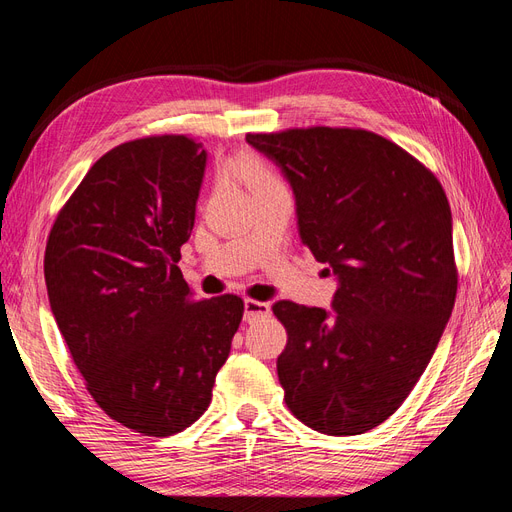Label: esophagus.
I'll return each instance as SVG.
<instances>
[{
    "label": "esophagus",
    "instance_id": "obj_1",
    "mask_svg": "<svg viewBox=\"0 0 512 512\" xmlns=\"http://www.w3.org/2000/svg\"><path fill=\"white\" fill-rule=\"evenodd\" d=\"M243 320L245 322H254L258 318H265L271 314V305L269 303H262V301H254V299H245L243 305Z\"/></svg>",
    "mask_w": 512,
    "mask_h": 512
}]
</instances>
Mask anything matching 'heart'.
<instances>
[{"label": "heart", "instance_id": "obj_1", "mask_svg": "<svg viewBox=\"0 0 512 512\" xmlns=\"http://www.w3.org/2000/svg\"><path fill=\"white\" fill-rule=\"evenodd\" d=\"M230 170L232 173H237L254 192L265 188V185L280 183V179L271 173L269 166L256 158H239L230 164Z\"/></svg>", "mask_w": 512, "mask_h": 512}]
</instances>
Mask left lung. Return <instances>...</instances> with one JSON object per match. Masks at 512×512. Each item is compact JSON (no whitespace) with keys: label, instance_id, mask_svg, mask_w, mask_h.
I'll return each mask as SVG.
<instances>
[{"label":"left lung","instance_id":"left-lung-1","mask_svg":"<svg viewBox=\"0 0 512 512\" xmlns=\"http://www.w3.org/2000/svg\"><path fill=\"white\" fill-rule=\"evenodd\" d=\"M280 166L299 235L337 277L333 312L277 301L288 344L284 401L327 436L384 423L410 395L457 294L453 218L436 175L386 138L354 128L247 134Z\"/></svg>","mask_w":512,"mask_h":512}]
</instances>
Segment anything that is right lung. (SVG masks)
<instances>
[{
	"label": "right lung",
	"instance_id": "add662e5",
	"mask_svg": "<svg viewBox=\"0 0 512 512\" xmlns=\"http://www.w3.org/2000/svg\"><path fill=\"white\" fill-rule=\"evenodd\" d=\"M205 166L203 143L181 134L123 143L89 168L46 241L51 312L87 391L145 436L209 408L243 318L237 294L196 299L177 267Z\"/></svg>",
	"mask_w": 512,
	"mask_h": 512
}]
</instances>
